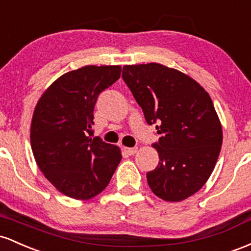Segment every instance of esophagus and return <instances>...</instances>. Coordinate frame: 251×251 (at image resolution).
Returning <instances> with one entry per match:
<instances>
[{"mask_svg":"<svg viewBox=\"0 0 251 251\" xmlns=\"http://www.w3.org/2000/svg\"><path fill=\"white\" fill-rule=\"evenodd\" d=\"M123 151H125L126 153L128 154V155H134V154L136 153V151H137V147H134V148L125 147V148H123Z\"/></svg>","mask_w":251,"mask_h":251,"instance_id":"34e87169","label":"esophagus"}]
</instances>
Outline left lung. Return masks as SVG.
Masks as SVG:
<instances>
[{
	"instance_id": "left-lung-1",
	"label": "left lung",
	"mask_w": 251,
	"mask_h": 251,
	"mask_svg": "<svg viewBox=\"0 0 251 251\" xmlns=\"http://www.w3.org/2000/svg\"><path fill=\"white\" fill-rule=\"evenodd\" d=\"M122 78L160 134L149 187L162 201H185L204 186L221 153L223 130L210 95L190 75L157 63L126 65Z\"/></svg>"
}]
</instances>
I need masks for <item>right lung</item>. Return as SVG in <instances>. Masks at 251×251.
Instances as JSON below:
<instances>
[{
	"mask_svg": "<svg viewBox=\"0 0 251 251\" xmlns=\"http://www.w3.org/2000/svg\"><path fill=\"white\" fill-rule=\"evenodd\" d=\"M120 77V65H88L60 75L36 103L33 155L46 179L70 198L88 201L100 194L122 159L117 146L92 139L98 95Z\"/></svg>",
	"mask_w": 251,
	"mask_h": 251,
	"instance_id": "1",
	"label": "right lung"
}]
</instances>
